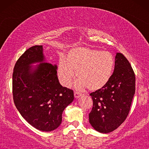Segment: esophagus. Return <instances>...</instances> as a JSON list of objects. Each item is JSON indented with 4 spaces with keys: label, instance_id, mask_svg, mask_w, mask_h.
<instances>
[{
    "label": "esophagus",
    "instance_id": "34e87169",
    "mask_svg": "<svg viewBox=\"0 0 149 149\" xmlns=\"http://www.w3.org/2000/svg\"><path fill=\"white\" fill-rule=\"evenodd\" d=\"M74 97H75V98H77V99L79 98V97L81 95V93H79L78 92H76V91H75V92L74 93Z\"/></svg>",
    "mask_w": 149,
    "mask_h": 149
}]
</instances>
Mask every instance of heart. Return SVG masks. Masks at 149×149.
Returning <instances> with one entry per match:
<instances>
[{
	"label": "heart",
	"instance_id": "obj_1",
	"mask_svg": "<svg viewBox=\"0 0 149 149\" xmlns=\"http://www.w3.org/2000/svg\"><path fill=\"white\" fill-rule=\"evenodd\" d=\"M115 58L109 52L89 47L71 49L66 60L62 58L58 66L59 81L64 87H69L76 76V88L97 91L108 84L113 75Z\"/></svg>",
	"mask_w": 149,
	"mask_h": 149
}]
</instances>
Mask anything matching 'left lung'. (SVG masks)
Masks as SVG:
<instances>
[{
    "mask_svg": "<svg viewBox=\"0 0 149 149\" xmlns=\"http://www.w3.org/2000/svg\"><path fill=\"white\" fill-rule=\"evenodd\" d=\"M112 77L104 88L90 93L93 108L89 114L91 125L108 134L119 127L129 114L135 93V74L125 56L117 53Z\"/></svg>",
    "mask_w": 149,
    "mask_h": 149,
    "instance_id": "1",
    "label": "left lung"
}]
</instances>
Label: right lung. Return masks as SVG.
Returning a JSON list of instances; mask_svg holds the SVG:
<instances>
[{
	"mask_svg": "<svg viewBox=\"0 0 149 149\" xmlns=\"http://www.w3.org/2000/svg\"><path fill=\"white\" fill-rule=\"evenodd\" d=\"M57 69V65L45 62L42 45L26 50L13 68L15 107L28 123L42 132L60 125L63 111L74 100L73 91L60 85Z\"/></svg>",
	"mask_w": 149,
	"mask_h": 149,
	"instance_id": "right-lung-1",
	"label": "right lung"
}]
</instances>
